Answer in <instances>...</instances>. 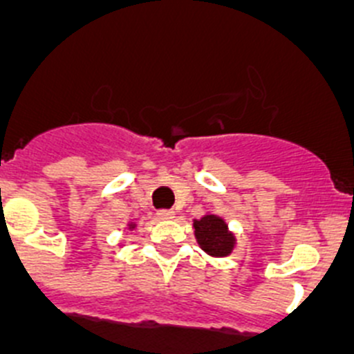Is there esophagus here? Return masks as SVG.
Instances as JSON below:
<instances>
[{
	"mask_svg": "<svg viewBox=\"0 0 354 354\" xmlns=\"http://www.w3.org/2000/svg\"><path fill=\"white\" fill-rule=\"evenodd\" d=\"M157 217L162 221H171V219H174V212L171 209H160V210H157Z\"/></svg>",
	"mask_w": 354,
	"mask_h": 354,
	"instance_id": "obj_1",
	"label": "esophagus"
}]
</instances>
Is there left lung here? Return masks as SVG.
Listing matches in <instances>:
<instances>
[{"mask_svg": "<svg viewBox=\"0 0 354 354\" xmlns=\"http://www.w3.org/2000/svg\"><path fill=\"white\" fill-rule=\"evenodd\" d=\"M195 236L203 252L212 257L230 255L234 240L233 234L227 233V226L221 217L205 216L200 221H195Z\"/></svg>", "mask_w": 354, "mask_h": 354, "instance_id": "1", "label": "left lung"}]
</instances>
